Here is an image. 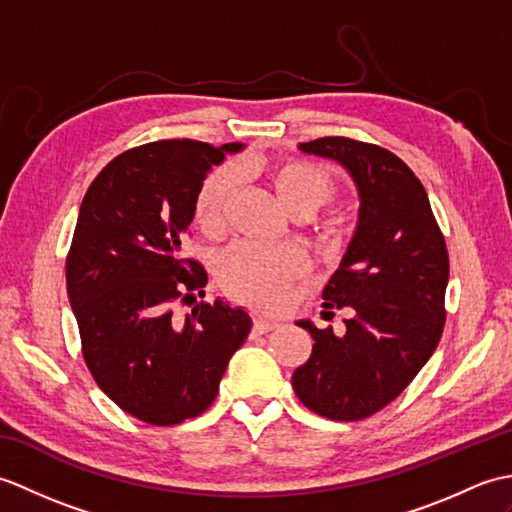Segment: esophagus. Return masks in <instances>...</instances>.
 <instances>
[{"label":"esophagus","mask_w":512,"mask_h":512,"mask_svg":"<svg viewBox=\"0 0 512 512\" xmlns=\"http://www.w3.org/2000/svg\"><path fill=\"white\" fill-rule=\"evenodd\" d=\"M275 328H279V321H275V319L257 317V319L253 321V332H257V334H266V332L275 330Z\"/></svg>","instance_id":"34e87169"}]
</instances>
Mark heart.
<instances>
[{
    "instance_id": "b5f03b06",
    "label": "heart",
    "mask_w": 512,
    "mask_h": 512,
    "mask_svg": "<svg viewBox=\"0 0 512 512\" xmlns=\"http://www.w3.org/2000/svg\"><path fill=\"white\" fill-rule=\"evenodd\" d=\"M233 173H259L268 187L275 191L277 200L290 215H310L328 202L332 195L330 173L306 160H273L237 162ZM233 193V176L226 169L213 171L195 195L193 217L200 231L215 235L224 224L226 202ZM301 270V255L288 246H255L237 244L228 248L217 264L220 286L235 301L248 303L253 308H277L284 301L286 288Z\"/></svg>"
}]
</instances>
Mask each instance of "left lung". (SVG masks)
<instances>
[{
  "label": "left lung",
  "mask_w": 512,
  "mask_h": 512,
  "mask_svg": "<svg viewBox=\"0 0 512 512\" xmlns=\"http://www.w3.org/2000/svg\"><path fill=\"white\" fill-rule=\"evenodd\" d=\"M299 149L339 162L361 206L352 242L323 290L325 314L350 312L345 334L297 321L314 345L292 374V387L323 418L363 420L398 398L436 352L449 284L447 244L422 182L391 151L343 136Z\"/></svg>",
  "instance_id": "8db88e82"
}]
</instances>
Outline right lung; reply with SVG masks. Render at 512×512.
<instances>
[{
    "instance_id": "1",
    "label": "right lung",
    "mask_w": 512,
    "mask_h": 512,
    "mask_svg": "<svg viewBox=\"0 0 512 512\" xmlns=\"http://www.w3.org/2000/svg\"><path fill=\"white\" fill-rule=\"evenodd\" d=\"M242 149L189 138L129 149L81 202L65 281L83 358L118 407L156 427L211 407L253 325L224 299L173 314V301L206 286V270L182 257L195 195L206 173Z\"/></svg>"
}]
</instances>
